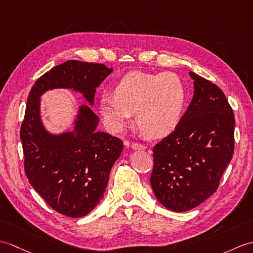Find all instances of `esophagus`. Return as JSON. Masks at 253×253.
I'll use <instances>...</instances> for the list:
<instances>
[{"mask_svg":"<svg viewBox=\"0 0 253 253\" xmlns=\"http://www.w3.org/2000/svg\"><path fill=\"white\" fill-rule=\"evenodd\" d=\"M131 149L134 151H142L145 150V146L143 144H139V143H132L131 144Z\"/></svg>","mask_w":253,"mask_h":253,"instance_id":"obj_1","label":"esophagus"}]
</instances>
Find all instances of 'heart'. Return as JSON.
Here are the masks:
<instances>
[{
    "label": "heart",
    "instance_id": "b5f03b06",
    "mask_svg": "<svg viewBox=\"0 0 253 253\" xmlns=\"http://www.w3.org/2000/svg\"><path fill=\"white\" fill-rule=\"evenodd\" d=\"M185 101V86L177 74L132 71L115 84L114 95L102 93L99 109L112 131H120L134 113L146 136L162 138L178 126Z\"/></svg>",
    "mask_w": 253,
    "mask_h": 253
}]
</instances>
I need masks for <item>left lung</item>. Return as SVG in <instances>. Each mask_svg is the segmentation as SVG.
Here are the masks:
<instances>
[{"instance_id": "8db88e82", "label": "left lung", "mask_w": 253, "mask_h": 253, "mask_svg": "<svg viewBox=\"0 0 253 253\" xmlns=\"http://www.w3.org/2000/svg\"><path fill=\"white\" fill-rule=\"evenodd\" d=\"M194 95L178 126L153 149L151 185L164 207L184 212L216 191L234 152V113L220 88L190 72Z\"/></svg>"}]
</instances>
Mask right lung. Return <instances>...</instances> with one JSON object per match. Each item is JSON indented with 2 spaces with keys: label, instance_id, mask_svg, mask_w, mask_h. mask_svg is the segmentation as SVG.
I'll return each mask as SVG.
<instances>
[{
  "label": "right lung",
  "instance_id": "obj_1",
  "mask_svg": "<svg viewBox=\"0 0 253 253\" xmlns=\"http://www.w3.org/2000/svg\"><path fill=\"white\" fill-rule=\"evenodd\" d=\"M113 69L101 63L68 60L35 82L27 100L20 139L26 175L49 206L70 218H81L103 198L110 171L124 144L98 131L92 112L97 87ZM52 89L80 92L90 104L80 105L73 127L59 134L47 131L40 115V97Z\"/></svg>",
  "mask_w": 253,
  "mask_h": 253
}]
</instances>
